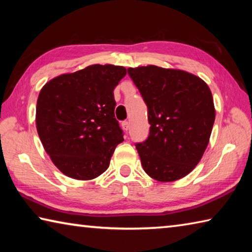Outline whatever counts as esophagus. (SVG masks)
Wrapping results in <instances>:
<instances>
[{
    "label": "esophagus",
    "instance_id": "esophagus-1",
    "mask_svg": "<svg viewBox=\"0 0 252 252\" xmlns=\"http://www.w3.org/2000/svg\"><path fill=\"white\" fill-rule=\"evenodd\" d=\"M121 126H122V129L123 130H127V129H129V122H127V121H123L122 123H121Z\"/></svg>",
    "mask_w": 252,
    "mask_h": 252
}]
</instances>
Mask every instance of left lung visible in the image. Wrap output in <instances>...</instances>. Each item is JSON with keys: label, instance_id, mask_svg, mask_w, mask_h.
Wrapping results in <instances>:
<instances>
[{"label": "left lung", "instance_id": "8db88e82", "mask_svg": "<svg viewBox=\"0 0 252 252\" xmlns=\"http://www.w3.org/2000/svg\"><path fill=\"white\" fill-rule=\"evenodd\" d=\"M127 74L148 106L150 132L135 143L144 171L160 182L186 177L201 160L215 123L210 89L186 71L156 65L129 67Z\"/></svg>", "mask_w": 252, "mask_h": 252}]
</instances>
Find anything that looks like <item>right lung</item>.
Here are the masks:
<instances>
[{"label": "right lung", "instance_id": "add662e5", "mask_svg": "<svg viewBox=\"0 0 252 252\" xmlns=\"http://www.w3.org/2000/svg\"><path fill=\"white\" fill-rule=\"evenodd\" d=\"M126 67L94 64L49 81L37 97L36 129L60 171L91 180L109 168L123 131L114 117L113 90Z\"/></svg>", "mask_w": 252, "mask_h": 252}]
</instances>
